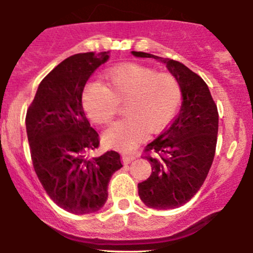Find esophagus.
<instances>
[{
	"label": "esophagus",
	"instance_id": "esophagus-1",
	"mask_svg": "<svg viewBox=\"0 0 253 253\" xmlns=\"http://www.w3.org/2000/svg\"><path fill=\"white\" fill-rule=\"evenodd\" d=\"M121 158H123L124 164H129L130 162L134 161L135 157L133 155H127V153H123V155H121Z\"/></svg>",
	"mask_w": 253,
	"mask_h": 253
}]
</instances>
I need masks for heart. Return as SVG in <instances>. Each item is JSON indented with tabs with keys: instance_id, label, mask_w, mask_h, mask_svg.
<instances>
[{
	"instance_id": "1",
	"label": "heart",
	"mask_w": 253,
	"mask_h": 253,
	"mask_svg": "<svg viewBox=\"0 0 253 253\" xmlns=\"http://www.w3.org/2000/svg\"><path fill=\"white\" fill-rule=\"evenodd\" d=\"M106 86L89 82L82 92V106L92 123L108 124L118 104L124 103L126 117L104 133L106 143L117 149L130 151L138 147L150 132L161 129L175 114L181 89L169 72H157L140 64L127 63L104 72Z\"/></svg>"
}]
</instances>
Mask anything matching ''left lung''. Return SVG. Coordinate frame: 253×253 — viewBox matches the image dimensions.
Segmentation results:
<instances>
[{"mask_svg":"<svg viewBox=\"0 0 253 253\" xmlns=\"http://www.w3.org/2000/svg\"><path fill=\"white\" fill-rule=\"evenodd\" d=\"M132 54L164 63L179 84L181 109L170 126L145 147L152 172L138 184L147 207L178 208L200 190L213 163L219 128L216 104L205 81L184 64L145 52Z\"/></svg>","mask_w":253,"mask_h":253,"instance_id":"8db88e82","label":"left lung"}]
</instances>
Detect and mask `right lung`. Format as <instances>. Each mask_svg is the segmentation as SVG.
I'll return each instance as SVG.
<instances>
[{
  "label": "right lung",
  "mask_w": 253,
  "mask_h": 253,
  "mask_svg": "<svg viewBox=\"0 0 253 253\" xmlns=\"http://www.w3.org/2000/svg\"><path fill=\"white\" fill-rule=\"evenodd\" d=\"M109 59V51L86 52L58 64L38 86L26 115L34 170L54 203L69 213H95L108 197V183L123 168L120 155L107 151L89 158L100 145L82 106L86 81Z\"/></svg>",
  "instance_id": "add662e5"
}]
</instances>
